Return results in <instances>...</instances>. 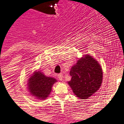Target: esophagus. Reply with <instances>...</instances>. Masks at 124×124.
<instances>
[{
    "label": "esophagus",
    "mask_w": 124,
    "mask_h": 124,
    "mask_svg": "<svg viewBox=\"0 0 124 124\" xmlns=\"http://www.w3.org/2000/svg\"><path fill=\"white\" fill-rule=\"evenodd\" d=\"M57 77H58V78L60 80V81H63V74H61V73H60V74H59L58 75H57Z\"/></svg>",
    "instance_id": "34e87169"
}]
</instances>
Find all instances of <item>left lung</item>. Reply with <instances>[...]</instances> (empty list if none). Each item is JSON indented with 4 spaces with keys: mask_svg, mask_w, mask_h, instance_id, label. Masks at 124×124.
<instances>
[{
    "mask_svg": "<svg viewBox=\"0 0 124 124\" xmlns=\"http://www.w3.org/2000/svg\"><path fill=\"white\" fill-rule=\"evenodd\" d=\"M71 79L67 83L77 97L88 99L99 90L103 79L102 67L90 55L78 59L70 71Z\"/></svg>",
    "mask_w": 124,
    "mask_h": 124,
    "instance_id": "obj_1",
    "label": "left lung"
}]
</instances>
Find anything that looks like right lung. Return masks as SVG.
Wrapping results in <instances>:
<instances>
[{
    "instance_id": "obj_1",
    "label": "right lung",
    "mask_w": 124,
    "mask_h": 124,
    "mask_svg": "<svg viewBox=\"0 0 124 124\" xmlns=\"http://www.w3.org/2000/svg\"><path fill=\"white\" fill-rule=\"evenodd\" d=\"M57 82L55 78L47 77L42 72L35 71L28 81V90L32 96L39 100L49 97L53 85Z\"/></svg>"
}]
</instances>
